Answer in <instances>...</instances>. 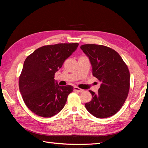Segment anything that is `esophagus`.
I'll return each mask as SVG.
<instances>
[{"mask_svg":"<svg viewBox=\"0 0 148 148\" xmlns=\"http://www.w3.org/2000/svg\"><path fill=\"white\" fill-rule=\"evenodd\" d=\"M73 89H74V91H78V92H82L84 91L83 89H80V88H78V87H76V86L73 88Z\"/></svg>","mask_w":148,"mask_h":148,"instance_id":"obj_1","label":"esophagus"}]
</instances>
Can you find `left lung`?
Listing matches in <instances>:
<instances>
[{"mask_svg":"<svg viewBox=\"0 0 148 148\" xmlns=\"http://www.w3.org/2000/svg\"><path fill=\"white\" fill-rule=\"evenodd\" d=\"M80 48L89 58L92 75L102 83L97 93L89 90L92 100L85 104L86 109L97 118L111 117L122 108L128 96L130 77L128 66L110 47L84 44Z\"/></svg>","mask_w":148,"mask_h":148,"instance_id":"1","label":"left lung"}]
</instances>
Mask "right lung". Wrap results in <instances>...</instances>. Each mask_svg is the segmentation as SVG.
<instances>
[{
	"label": "right lung",
	"mask_w": 148,
	"mask_h": 148,
	"mask_svg": "<svg viewBox=\"0 0 148 148\" xmlns=\"http://www.w3.org/2000/svg\"><path fill=\"white\" fill-rule=\"evenodd\" d=\"M78 45L61 43L44 46L26 59L19 78V88L26 106L35 114L51 117L64 108L73 87L60 86L54 75Z\"/></svg>",
	"instance_id": "add662e5"
}]
</instances>
